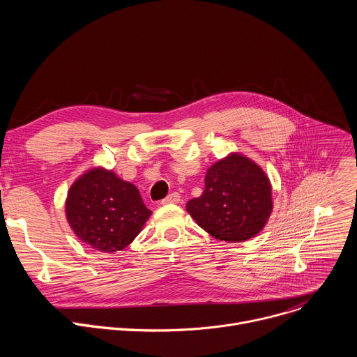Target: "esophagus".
Masks as SVG:
<instances>
[{
    "label": "esophagus",
    "mask_w": 357,
    "mask_h": 357,
    "mask_svg": "<svg viewBox=\"0 0 357 357\" xmlns=\"http://www.w3.org/2000/svg\"><path fill=\"white\" fill-rule=\"evenodd\" d=\"M181 202V195L178 192H172L171 195H168L165 199L161 200L162 205H169V203H179Z\"/></svg>",
    "instance_id": "1"
}]
</instances>
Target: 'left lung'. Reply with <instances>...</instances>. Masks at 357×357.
Listing matches in <instances>:
<instances>
[{
	"label": "left lung",
	"mask_w": 357,
	"mask_h": 357,
	"mask_svg": "<svg viewBox=\"0 0 357 357\" xmlns=\"http://www.w3.org/2000/svg\"><path fill=\"white\" fill-rule=\"evenodd\" d=\"M271 209V185L264 171L237 154L211 167L205 190L186 203V211L203 230L230 243L263 230Z\"/></svg>",
	"instance_id": "1"
}]
</instances>
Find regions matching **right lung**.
Segmentation results:
<instances>
[{
	"label": "right lung",
	"mask_w": 357,
	"mask_h": 357,
	"mask_svg": "<svg viewBox=\"0 0 357 357\" xmlns=\"http://www.w3.org/2000/svg\"><path fill=\"white\" fill-rule=\"evenodd\" d=\"M149 215L132 183L101 168L79 178L66 200V218L76 236L105 252L126 248Z\"/></svg>",
	"instance_id": "obj_1"
}]
</instances>
